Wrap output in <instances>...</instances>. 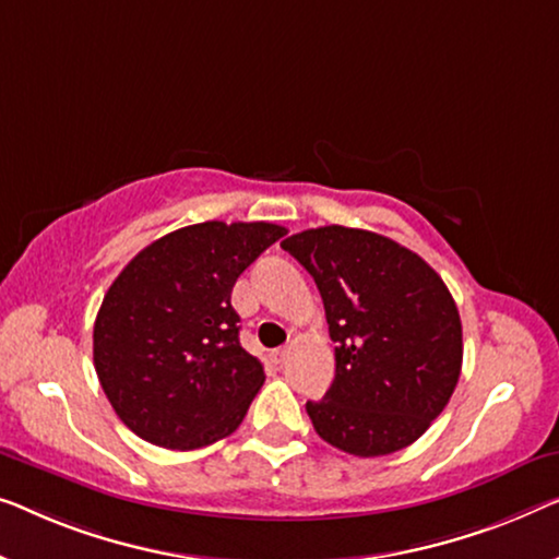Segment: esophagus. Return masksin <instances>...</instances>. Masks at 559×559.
Here are the masks:
<instances>
[{
  "mask_svg": "<svg viewBox=\"0 0 559 559\" xmlns=\"http://www.w3.org/2000/svg\"><path fill=\"white\" fill-rule=\"evenodd\" d=\"M287 355H289V347H274V350H272V360L277 362V366H282V362L287 360Z\"/></svg>",
  "mask_w": 559,
  "mask_h": 559,
  "instance_id": "1",
  "label": "esophagus"
}]
</instances>
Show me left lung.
Listing matches in <instances>:
<instances>
[{
  "instance_id": "obj_1",
  "label": "left lung",
  "mask_w": 559,
  "mask_h": 559,
  "mask_svg": "<svg viewBox=\"0 0 559 559\" xmlns=\"http://www.w3.org/2000/svg\"><path fill=\"white\" fill-rule=\"evenodd\" d=\"M282 249L312 274L335 347V380L307 401L320 439L353 456L414 443L447 408L461 376V318L443 280L376 231L320 226Z\"/></svg>"
}]
</instances>
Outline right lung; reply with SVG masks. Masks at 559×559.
<instances>
[{
	"label": "right lung",
	"mask_w": 559,
	"mask_h": 559,
	"mask_svg": "<svg viewBox=\"0 0 559 559\" xmlns=\"http://www.w3.org/2000/svg\"><path fill=\"white\" fill-rule=\"evenodd\" d=\"M270 222L183 226L123 266L95 318V373L143 441L191 451L234 433L264 383L239 343L231 289L285 237Z\"/></svg>",
	"instance_id": "right-lung-1"
}]
</instances>
